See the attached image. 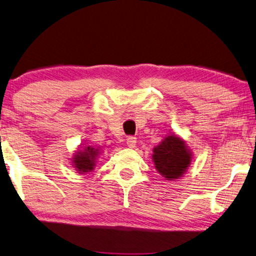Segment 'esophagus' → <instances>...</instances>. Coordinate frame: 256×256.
Segmentation results:
<instances>
[{
  "label": "esophagus",
  "instance_id": "esophagus-1",
  "mask_svg": "<svg viewBox=\"0 0 256 256\" xmlns=\"http://www.w3.org/2000/svg\"><path fill=\"white\" fill-rule=\"evenodd\" d=\"M126 144H128V148H136V138L128 136V138H126Z\"/></svg>",
  "mask_w": 256,
  "mask_h": 256
}]
</instances>
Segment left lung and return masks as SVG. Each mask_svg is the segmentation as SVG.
Returning a JSON list of instances; mask_svg holds the SVG:
<instances>
[{"instance_id": "8db88e82", "label": "left lung", "mask_w": 256, "mask_h": 256, "mask_svg": "<svg viewBox=\"0 0 256 256\" xmlns=\"http://www.w3.org/2000/svg\"><path fill=\"white\" fill-rule=\"evenodd\" d=\"M152 161L166 180L180 179L192 164V152L182 138L170 133L153 148Z\"/></svg>"}]
</instances>
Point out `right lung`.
Segmentation results:
<instances>
[{
  "label": "right lung",
  "instance_id": "right-lung-1",
  "mask_svg": "<svg viewBox=\"0 0 256 256\" xmlns=\"http://www.w3.org/2000/svg\"><path fill=\"white\" fill-rule=\"evenodd\" d=\"M102 148L100 146H92L88 144H80V146L76 150L75 154L72 158V166L75 168L78 174H85L94 170L96 161L100 156Z\"/></svg>",
  "mask_w": 256,
  "mask_h": 256
}]
</instances>
